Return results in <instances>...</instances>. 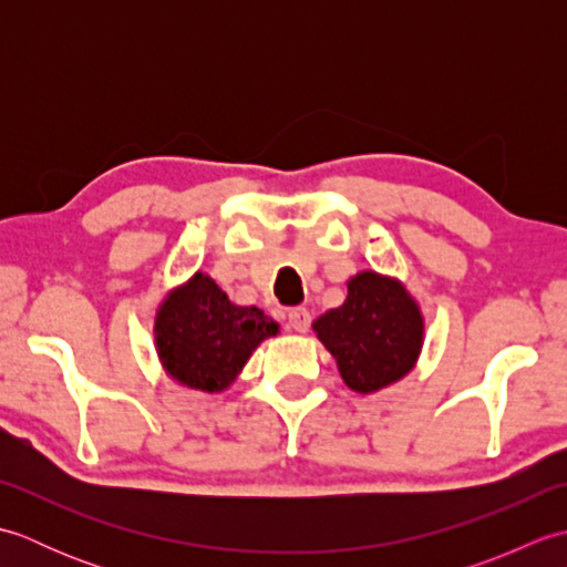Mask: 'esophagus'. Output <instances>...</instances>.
Here are the masks:
<instances>
[{"mask_svg":"<svg viewBox=\"0 0 567 567\" xmlns=\"http://www.w3.org/2000/svg\"><path fill=\"white\" fill-rule=\"evenodd\" d=\"M287 323H290V329L297 333H307L309 331V323H311V315L305 307H295L287 311Z\"/></svg>","mask_w":567,"mask_h":567,"instance_id":"obj_1","label":"esophagus"}]
</instances>
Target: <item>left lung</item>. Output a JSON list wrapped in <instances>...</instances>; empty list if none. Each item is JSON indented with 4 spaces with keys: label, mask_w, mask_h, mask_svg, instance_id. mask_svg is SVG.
Listing matches in <instances>:
<instances>
[{
    "label": "left lung",
    "mask_w": 567,
    "mask_h": 567,
    "mask_svg": "<svg viewBox=\"0 0 567 567\" xmlns=\"http://www.w3.org/2000/svg\"><path fill=\"white\" fill-rule=\"evenodd\" d=\"M343 382L370 394L402 380L424 346V317L406 287L372 270L348 280V297L315 321Z\"/></svg>",
    "instance_id": "8db88e82"
}]
</instances>
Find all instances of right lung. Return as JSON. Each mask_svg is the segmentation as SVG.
<instances>
[{
	"label": "right lung",
	"instance_id": "obj_1",
	"mask_svg": "<svg viewBox=\"0 0 567 567\" xmlns=\"http://www.w3.org/2000/svg\"><path fill=\"white\" fill-rule=\"evenodd\" d=\"M153 331L167 375L192 390L221 392L280 327L258 307L234 305L209 275L195 272L163 299Z\"/></svg>",
	"mask_w": 567,
	"mask_h": 567
}]
</instances>
